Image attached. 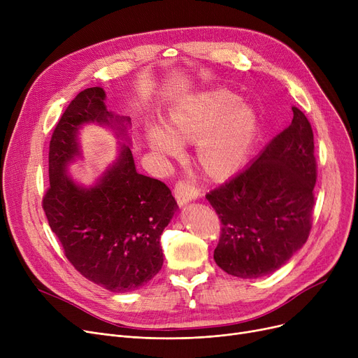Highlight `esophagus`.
<instances>
[{
	"label": "esophagus",
	"instance_id": "obj_1",
	"mask_svg": "<svg viewBox=\"0 0 358 358\" xmlns=\"http://www.w3.org/2000/svg\"><path fill=\"white\" fill-rule=\"evenodd\" d=\"M174 196H176V200L180 206H184L187 203H190L192 200H196L200 193L197 189H194V187L189 182L185 181H180L177 182L176 189H174Z\"/></svg>",
	"mask_w": 358,
	"mask_h": 358
}]
</instances>
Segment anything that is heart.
<instances>
[{"instance_id": "obj_1", "label": "heart", "mask_w": 358, "mask_h": 358, "mask_svg": "<svg viewBox=\"0 0 358 358\" xmlns=\"http://www.w3.org/2000/svg\"><path fill=\"white\" fill-rule=\"evenodd\" d=\"M228 90L194 94L166 111L162 127L148 124V148L162 159L177 158L181 146L194 145V159L215 180L232 176L245 162L258 134L255 110Z\"/></svg>"}]
</instances>
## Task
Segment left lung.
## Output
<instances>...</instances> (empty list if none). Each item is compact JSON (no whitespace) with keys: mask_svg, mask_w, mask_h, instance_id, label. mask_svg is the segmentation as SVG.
<instances>
[{"mask_svg":"<svg viewBox=\"0 0 358 358\" xmlns=\"http://www.w3.org/2000/svg\"><path fill=\"white\" fill-rule=\"evenodd\" d=\"M292 110V124L247 168L206 196L222 222L213 258L231 275L271 274L309 236L316 182L313 131L303 113Z\"/></svg>","mask_w":358,"mask_h":358,"instance_id":"left-lung-1","label":"left lung"}]
</instances>
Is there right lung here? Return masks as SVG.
Masks as SVG:
<instances>
[{
	"label": "right lung",
	"mask_w": 358,
	"mask_h": 358,
	"mask_svg": "<svg viewBox=\"0 0 358 358\" xmlns=\"http://www.w3.org/2000/svg\"><path fill=\"white\" fill-rule=\"evenodd\" d=\"M106 91H81L56 124L49 146L50 187L43 197L52 232L85 278L110 292L136 290L162 267L161 235L178 206L168 187L136 171L130 150V117L107 110ZM96 122L120 142L118 158L91 186L67 173L82 156L79 130Z\"/></svg>",
	"instance_id": "obj_1"
}]
</instances>
